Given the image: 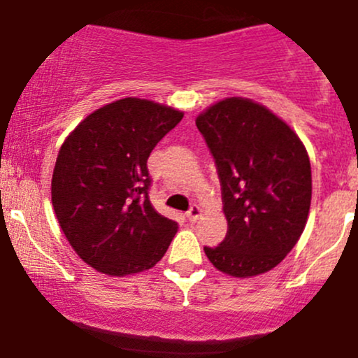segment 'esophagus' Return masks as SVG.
Here are the masks:
<instances>
[{
  "instance_id": "obj_1",
  "label": "esophagus",
  "mask_w": 358,
  "mask_h": 358,
  "mask_svg": "<svg viewBox=\"0 0 358 358\" xmlns=\"http://www.w3.org/2000/svg\"><path fill=\"white\" fill-rule=\"evenodd\" d=\"M201 216H202V208H199V206H192L189 213H187V217H189L190 221H197Z\"/></svg>"
}]
</instances>
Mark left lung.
I'll return each instance as SVG.
<instances>
[{
  "instance_id": "obj_1",
  "label": "left lung",
  "mask_w": 358,
  "mask_h": 358,
  "mask_svg": "<svg viewBox=\"0 0 358 358\" xmlns=\"http://www.w3.org/2000/svg\"><path fill=\"white\" fill-rule=\"evenodd\" d=\"M195 125L216 159L227 238L204 247L221 273L252 278L276 268L299 242L312 199L310 159L285 120L248 97H227Z\"/></svg>"
}]
</instances>
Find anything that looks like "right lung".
<instances>
[{"label": "right lung", "mask_w": 358, "mask_h": 358, "mask_svg": "<svg viewBox=\"0 0 358 358\" xmlns=\"http://www.w3.org/2000/svg\"><path fill=\"white\" fill-rule=\"evenodd\" d=\"M183 111L123 97L85 116L59 148L51 178L58 223L78 257L108 276L157 264L178 224L148 197V157Z\"/></svg>", "instance_id": "obj_1"}]
</instances>
